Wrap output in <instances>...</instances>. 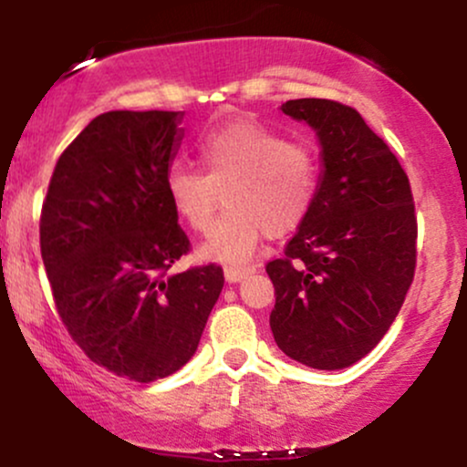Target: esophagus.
Masks as SVG:
<instances>
[{
	"instance_id": "34e87169",
	"label": "esophagus",
	"mask_w": 467,
	"mask_h": 467,
	"mask_svg": "<svg viewBox=\"0 0 467 467\" xmlns=\"http://www.w3.org/2000/svg\"><path fill=\"white\" fill-rule=\"evenodd\" d=\"M252 272H254V267H233V265H228L226 270H223V276H226L228 283H239V281H244L245 276H250Z\"/></svg>"
}]
</instances>
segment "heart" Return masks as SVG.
<instances>
[{
	"label": "heart",
	"instance_id": "b5f03b06",
	"mask_svg": "<svg viewBox=\"0 0 467 467\" xmlns=\"http://www.w3.org/2000/svg\"><path fill=\"white\" fill-rule=\"evenodd\" d=\"M202 171L175 166L166 195L186 226L206 233L226 197L228 213L200 245L202 259L244 264L267 233L287 234L307 217L318 171L303 144L252 120L213 130L200 142Z\"/></svg>",
	"mask_w": 467,
	"mask_h": 467
}]
</instances>
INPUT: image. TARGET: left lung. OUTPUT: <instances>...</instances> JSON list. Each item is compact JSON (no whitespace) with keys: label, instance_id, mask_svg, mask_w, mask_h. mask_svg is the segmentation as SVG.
Returning <instances> with one entry per match:
<instances>
[{"label":"left lung","instance_id":"1","mask_svg":"<svg viewBox=\"0 0 467 467\" xmlns=\"http://www.w3.org/2000/svg\"><path fill=\"white\" fill-rule=\"evenodd\" d=\"M320 144L316 197L283 259L267 264L275 342L285 356L336 371L382 340L415 275L410 184L387 142L351 107L325 99L281 105Z\"/></svg>","mask_w":467,"mask_h":467}]
</instances>
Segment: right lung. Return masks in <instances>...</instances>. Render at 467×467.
Masks as SVG:
<instances>
[{
    "label": "right lung",
    "instance_id": "add662e5",
    "mask_svg": "<svg viewBox=\"0 0 467 467\" xmlns=\"http://www.w3.org/2000/svg\"><path fill=\"white\" fill-rule=\"evenodd\" d=\"M184 111L96 116L55 166L41 259L58 316L89 360L133 382L197 351L223 287L219 265L169 275L189 239L166 195Z\"/></svg>",
    "mask_w": 467,
    "mask_h": 467
}]
</instances>
